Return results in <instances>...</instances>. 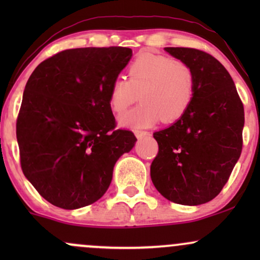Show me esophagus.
Listing matches in <instances>:
<instances>
[{"mask_svg":"<svg viewBox=\"0 0 260 260\" xmlns=\"http://www.w3.org/2000/svg\"><path fill=\"white\" fill-rule=\"evenodd\" d=\"M134 134H136L137 138L142 139V138H144V137H148L150 133L145 132V131H136V132H134Z\"/></svg>","mask_w":260,"mask_h":260,"instance_id":"obj_1","label":"esophagus"}]
</instances>
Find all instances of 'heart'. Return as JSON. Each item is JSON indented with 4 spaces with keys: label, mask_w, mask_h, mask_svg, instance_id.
I'll return each mask as SVG.
<instances>
[{
    "label": "heart",
    "mask_w": 260,
    "mask_h": 260,
    "mask_svg": "<svg viewBox=\"0 0 260 260\" xmlns=\"http://www.w3.org/2000/svg\"><path fill=\"white\" fill-rule=\"evenodd\" d=\"M194 73L186 62L164 55L142 53L127 71V79L116 78L110 85L109 105L115 113H123L120 123L129 128H148L160 120L174 123L181 120L194 96Z\"/></svg>",
    "instance_id": "heart-1"
}]
</instances>
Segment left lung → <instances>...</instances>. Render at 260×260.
<instances>
[{"label": "left lung", "mask_w": 260, "mask_h": 260, "mask_svg": "<svg viewBox=\"0 0 260 260\" xmlns=\"http://www.w3.org/2000/svg\"><path fill=\"white\" fill-rule=\"evenodd\" d=\"M194 73V96L181 120L154 133L159 153L150 166L155 188L182 205L210 202L221 192L242 151L244 110L226 68L209 53L165 47Z\"/></svg>", "instance_id": "8db88e82"}]
</instances>
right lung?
Segmentation results:
<instances>
[{"instance_id":"1","label":"right lung","mask_w":260,"mask_h":260,"mask_svg":"<svg viewBox=\"0 0 260 260\" xmlns=\"http://www.w3.org/2000/svg\"><path fill=\"white\" fill-rule=\"evenodd\" d=\"M131 57L121 46L64 50L29 77L17 118L20 166L56 207L99 201L116 161L136 144L131 131L116 129L109 105L110 85Z\"/></svg>"}]
</instances>
